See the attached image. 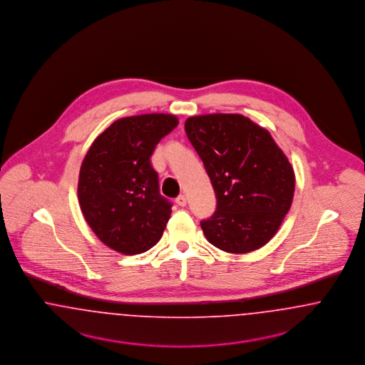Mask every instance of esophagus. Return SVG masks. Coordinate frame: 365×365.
<instances>
[{
  "instance_id": "34e87169",
  "label": "esophagus",
  "mask_w": 365,
  "mask_h": 365,
  "mask_svg": "<svg viewBox=\"0 0 365 365\" xmlns=\"http://www.w3.org/2000/svg\"><path fill=\"white\" fill-rule=\"evenodd\" d=\"M175 203H177L178 206H185V205H187V196H185V195H180V196L175 199Z\"/></svg>"
}]
</instances>
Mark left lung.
Returning <instances> with one entry per match:
<instances>
[{
    "label": "left lung",
    "mask_w": 365,
    "mask_h": 365,
    "mask_svg": "<svg viewBox=\"0 0 365 365\" xmlns=\"http://www.w3.org/2000/svg\"><path fill=\"white\" fill-rule=\"evenodd\" d=\"M185 132L217 196V211L200 222L208 242L229 254L266 245L293 202L294 172L284 151L241 114L190 117Z\"/></svg>",
    "instance_id": "8db88e82"
}]
</instances>
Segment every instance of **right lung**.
Listing matches in <instances>:
<instances>
[{"mask_svg": "<svg viewBox=\"0 0 365 365\" xmlns=\"http://www.w3.org/2000/svg\"><path fill=\"white\" fill-rule=\"evenodd\" d=\"M178 125L173 114L124 117L106 128L80 168V208L96 237L124 255L148 251L158 242L172 214L159 193L150 158L162 138Z\"/></svg>", "mask_w": 365, "mask_h": 365, "instance_id": "add662e5", "label": "right lung"}]
</instances>
